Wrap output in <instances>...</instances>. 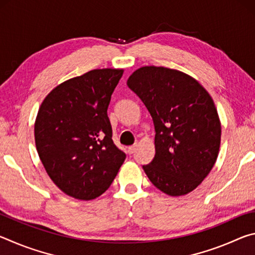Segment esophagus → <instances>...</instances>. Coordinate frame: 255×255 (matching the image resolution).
Returning a JSON list of instances; mask_svg holds the SVG:
<instances>
[{
    "label": "esophagus",
    "mask_w": 255,
    "mask_h": 255,
    "mask_svg": "<svg viewBox=\"0 0 255 255\" xmlns=\"http://www.w3.org/2000/svg\"><path fill=\"white\" fill-rule=\"evenodd\" d=\"M136 147H137V146H136V145L129 146V147H128V153H129V154H132V153H135V150H136Z\"/></svg>",
    "instance_id": "esophagus-1"
}]
</instances>
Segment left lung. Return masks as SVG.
<instances>
[{
	"mask_svg": "<svg viewBox=\"0 0 255 255\" xmlns=\"http://www.w3.org/2000/svg\"><path fill=\"white\" fill-rule=\"evenodd\" d=\"M127 85L155 128V156L143 165L146 175L169 196L191 192L218 156L222 127L213 99L193 77L162 66L138 68Z\"/></svg>",
	"mask_w": 255,
	"mask_h": 255,
	"instance_id": "left-lung-1",
	"label": "left lung"
}]
</instances>
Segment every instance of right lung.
<instances>
[{
  "label": "right lung",
  "mask_w": 255,
  "mask_h": 255,
  "mask_svg": "<svg viewBox=\"0 0 255 255\" xmlns=\"http://www.w3.org/2000/svg\"><path fill=\"white\" fill-rule=\"evenodd\" d=\"M123 73L102 68L73 77L56 86L38 111V155L53 182L75 199L101 196L126 158L114 144L107 114Z\"/></svg>",
  "instance_id": "obj_1"
}]
</instances>
